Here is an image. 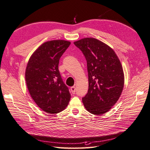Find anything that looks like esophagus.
<instances>
[{
  "label": "esophagus",
  "mask_w": 150,
  "mask_h": 150,
  "mask_svg": "<svg viewBox=\"0 0 150 150\" xmlns=\"http://www.w3.org/2000/svg\"><path fill=\"white\" fill-rule=\"evenodd\" d=\"M71 92L72 94H75L76 93V87L75 86H72V87L71 88Z\"/></svg>",
  "instance_id": "34e87169"
}]
</instances>
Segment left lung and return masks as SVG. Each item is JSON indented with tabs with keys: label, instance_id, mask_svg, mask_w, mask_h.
<instances>
[{
	"label": "left lung",
	"instance_id": "obj_1",
	"mask_svg": "<svg viewBox=\"0 0 150 150\" xmlns=\"http://www.w3.org/2000/svg\"><path fill=\"white\" fill-rule=\"evenodd\" d=\"M74 44L87 61L89 88L83 104L91 114L102 115L116 103L123 89L121 63L114 50L98 39L86 38Z\"/></svg>",
	"mask_w": 150,
	"mask_h": 150
}]
</instances>
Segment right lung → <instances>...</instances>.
<instances>
[{
	"mask_svg": "<svg viewBox=\"0 0 150 150\" xmlns=\"http://www.w3.org/2000/svg\"><path fill=\"white\" fill-rule=\"evenodd\" d=\"M65 40L47 41L30 57L25 72L27 87L34 101L48 114L65 110L71 99L58 69L59 59L69 46Z\"/></svg>",
	"mask_w": 150,
	"mask_h": 150,
	"instance_id": "1",
	"label": "right lung"
}]
</instances>
